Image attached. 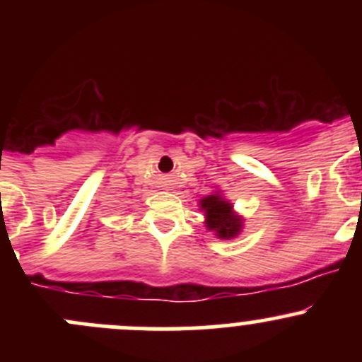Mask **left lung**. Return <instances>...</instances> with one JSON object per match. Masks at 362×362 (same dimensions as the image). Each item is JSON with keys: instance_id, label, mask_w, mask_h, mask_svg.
Listing matches in <instances>:
<instances>
[{"instance_id": "obj_1", "label": "left lung", "mask_w": 362, "mask_h": 362, "mask_svg": "<svg viewBox=\"0 0 362 362\" xmlns=\"http://www.w3.org/2000/svg\"><path fill=\"white\" fill-rule=\"evenodd\" d=\"M202 208L206 214V228L217 233L218 238H233L242 229V221L233 215L231 203L221 196L211 194L202 199Z\"/></svg>"}]
</instances>
